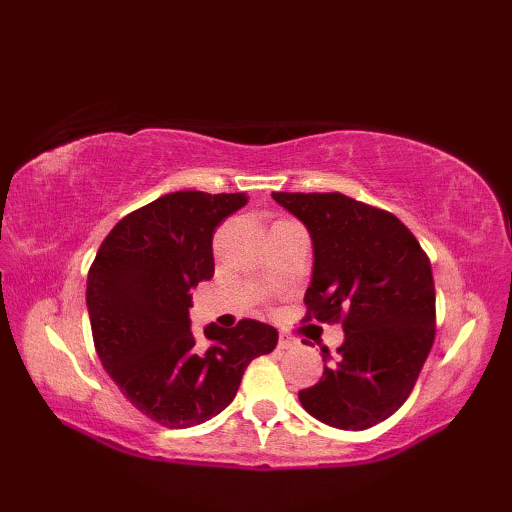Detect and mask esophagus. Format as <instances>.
Wrapping results in <instances>:
<instances>
[{"label":"esophagus","mask_w":512,"mask_h":512,"mask_svg":"<svg viewBox=\"0 0 512 512\" xmlns=\"http://www.w3.org/2000/svg\"><path fill=\"white\" fill-rule=\"evenodd\" d=\"M277 347L279 350H292V347H297V339H292L288 332H279Z\"/></svg>","instance_id":"34e87169"}]
</instances>
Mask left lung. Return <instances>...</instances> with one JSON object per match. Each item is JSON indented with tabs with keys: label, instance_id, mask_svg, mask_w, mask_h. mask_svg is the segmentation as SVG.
Segmentation results:
<instances>
[{
	"label": "left lung",
	"instance_id": "8db88e82",
	"mask_svg": "<svg viewBox=\"0 0 512 512\" xmlns=\"http://www.w3.org/2000/svg\"><path fill=\"white\" fill-rule=\"evenodd\" d=\"M273 198L308 226L314 270L303 321L341 323L343 345L303 409L336 429L361 431L398 411L436 339V286L418 239L394 213L343 193ZM323 350V361H328Z\"/></svg>",
	"mask_w": 512,
	"mask_h": 512
}]
</instances>
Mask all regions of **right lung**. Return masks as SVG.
<instances>
[{"label":"right lung","instance_id":"right-lung-1","mask_svg":"<svg viewBox=\"0 0 512 512\" xmlns=\"http://www.w3.org/2000/svg\"><path fill=\"white\" fill-rule=\"evenodd\" d=\"M246 193L176 191L125 215L88 273L94 347L132 405L167 429L211 420L231 405L253 358L277 345L273 325L211 323L200 347L191 332V288L211 279L213 233Z\"/></svg>","mask_w":512,"mask_h":512}]
</instances>
